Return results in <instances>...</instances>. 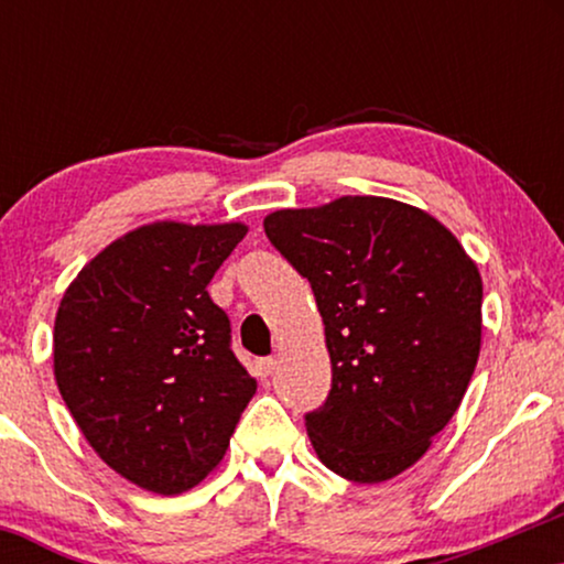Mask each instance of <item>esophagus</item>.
Wrapping results in <instances>:
<instances>
[{"mask_svg":"<svg viewBox=\"0 0 564 564\" xmlns=\"http://www.w3.org/2000/svg\"><path fill=\"white\" fill-rule=\"evenodd\" d=\"M253 369H257V377H261V380H267V377L274 372V359H272V357L259 359L257 367H253Z\"/></svg>","mask_w":564,"mask_h":564,"instance_id":"obj_1","label":"esophagus"}]
</instances>
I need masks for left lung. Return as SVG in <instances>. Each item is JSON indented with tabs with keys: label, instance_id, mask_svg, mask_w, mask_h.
Here are the masks:
<instances>
[{
	"label": "left lung",
	"instance_id": "left-lung-1",
	"mask_svg": "<svg viewBox=\"0 0 564 564\" xmlns=\"http://www.w3.org/2000/svg\"><path fill=\"white\" fill-rule=\"evenodd\" d=\"M264 230L326 326L330 392L305 413L315 454L346 480H390L426 454L475 372V261L436 218L388 197L276 210Z\"/></svg>",
	"mask_w": 564,
	"mask_h": 564
}]
</instances>
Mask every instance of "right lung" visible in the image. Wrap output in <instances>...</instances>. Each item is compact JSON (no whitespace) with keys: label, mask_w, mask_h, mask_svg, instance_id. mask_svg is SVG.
Segmentation results:
<instances>
[{"label":"right lung","mask_w":564,"mask_h":564,"mask_svg":"<svg viewBox=\"0 0 564 564\" xmlns=\"http://www.w3.org/2000/svg\"><path fill=\"white\" fill-rule=\"evenodd\" d=\"M243 223L135 228L68 284L53 372L76 426L115 473L176 496L218 467L257 392L207 284Z\"/></svg>","instance_id":"obj_1"}]
</instances>
